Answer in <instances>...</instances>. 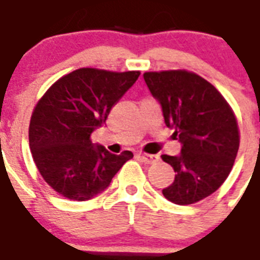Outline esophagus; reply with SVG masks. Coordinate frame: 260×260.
<instances>
[{
  "instance_id": "esophagus-1",
  "label": "esophagus",
  "mask_w": 260,
  "mask_h": 260,
  "mask_svg": "<svg viewBox=\"0 0 260 260\" xmlns=\"http://www.w3.org/2000/svg\"><path fill=\"white\" fill-rule=\"evenodd\" d=\"M136 157L146 164H154L158 161V156H154V154H146V153H138V154H136Z\"/></svg>"
}]
</instances>
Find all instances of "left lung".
Segmentation results:
<instances>
[{
	"label": "left lung",
	"instance_id": "1",
	"mask_svg": "<svg viewBox=\"0 0 260 260\" xmlns=\"http://www.w3.org/2000/svg\"><path fill=\"white\" fill-rule=\"evenodd\" d=\"M152 96L160 103L164 122L181 142L177 156L163 154L174 169L173 184L163 189L175 205H191L221 186L240 147L238 125L220 91L188 71L143 74Z\"/></svg>",
	"mask_w": 260,
	"mask_h": 260
}]
</instances>
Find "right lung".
<instances>
[{
    "label": "right lung",
    "instance_id": "1",
    "mask_svg": "<svg viewBox=\"0 0 260 260\" xmlns=\"http://www.w3.org/2000/svg\"><path fill=\"white\" fill-rule=\"evenodd\" d=\"M139 75V71L76 69L39 100L31 114L29 146L42 177L59 195L89 201L134 157L129 150L113 154L90 138Z\"/></svg>",
    "mask_w": 260,
    "mask_h": 260
}]
</instances>
